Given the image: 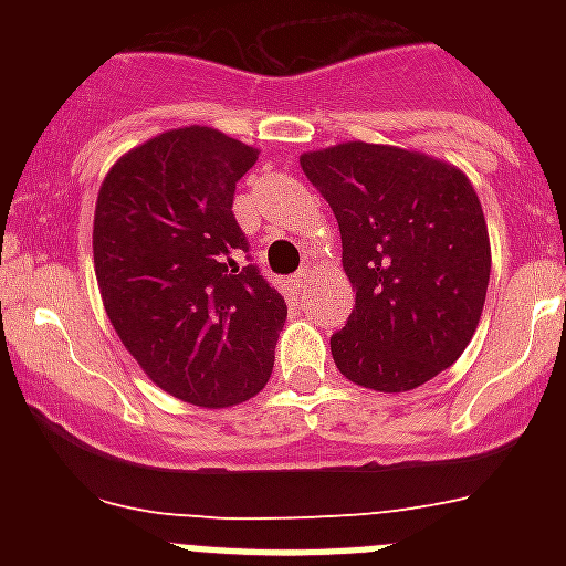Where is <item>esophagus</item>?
Wrapping results in <instances>:
<instances>
[{
	"label": "esophagus",
	"mask_w": 566,
	"mask_h": 566,
	"mask_svg": "<svg viewBox=\"0 0 566 566\" xmlns=\"http://www.w3.org/2000/svg\"><path fill=\"white\" fill-rule=\"evenodd\" d=\"M306 280H308V269H300L297 274H292V286L303 289V286H306Z\"/></svg>",
	"instance_id": "1"
}]
</instances>
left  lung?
<instances>
[{
	"label": "left lung",
	"instance_id": "left-lung-1",
	"mask_svg": "<svg viewBox=\"0 0 566 566\" xmlns=\"http://www.w3.org/2000/svg\"><path fill=\"white\" fill-rule=\"evenodd\" d=\"M300 167L337 218L357 289L332 337L339 374L399 394L451 368L476 332L490 280L488 223L468 175L365 142L300 155Z\"/></svg>",
	"mask_w": 566,
	"mask_h": 566
}]
</instances>
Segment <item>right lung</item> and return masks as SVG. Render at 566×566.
<instances>
[{
  "label": "right lung",
  "mask_w": 566,
  "mask_h": 566,
  "mask_svg": "<svg viewBox=\"0 0 566 566\" xmlns=\"http://www.w3.org/2000/svg\"><path fill=\"white\" fill-rule=\"evenodd\" d=\"M258 149L184 127L129 149L104 178L93 263L104 312L158 388L201 408L247 402L269 382L286 300L232 214Z\"/></svg>",
  "instance_id": "right-lung-1"
}]
</instances>
